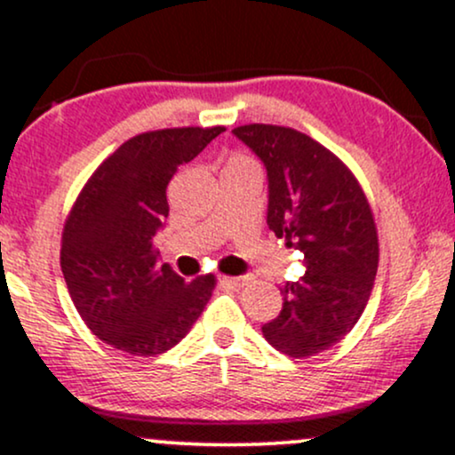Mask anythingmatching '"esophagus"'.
Wrapping results in <instances>:
<instances>
[{
    "label": "esophagus",
    "instance_id": "obj_1",
    "mask_svg": "<svg viewBox=\"0 0 455 455\" xmlns=\"http://www.w3.org/2000/svg\"><path fill=\"white\" fill-rule=\"evenodd\" d=\"M242 283L243 278L239 276H220V284H224V287H239Z\"/></svg>",
    "mask_w": 455,
    "mask_h": 455
}]
</instances>
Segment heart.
<instances>
[{
	"label": "heart",
	"mask_w": 455,
	"mask_h": 455,
	"mask_svg": "<svg viewBox=\"0 0 455 455\" xmlns=\"http://www.w3.org/2000/svg\"><path fill=\"white\" fill-rule=\"evenodd\" d=\"M235 164H254L251 157H246V155H233L231 159H228V166H235Z\"/></svg>",
	"instance_id": "obj_1"
}]
</instances>
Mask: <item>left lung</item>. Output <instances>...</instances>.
<instances>
[{
	"label": "left lung",
	"instance_id": "left-lung-1",
	"mask_svg": "<svg viewBox=\"0 0 455 455\" xmlns=\"http://www.w3.org/2000/svg\"><path fill=\"white\" fill-rule=\"evenodd\" d=\"M233 133L267 171V227L304 254L307 272L284 283L283 311L263 337L291 358L315 356L352 331L378 272V233L356 177L307 133L243 124Z\"/></svg>",
	"mask_w": 455,
	"mask_h": 455
}]
</instances>
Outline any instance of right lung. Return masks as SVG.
<instances>
[{"label": "right lung", "instance_id": "add662e5", "mask_svg": "<svg viewBox=\"0 0 455 455\" xmlns=\"http://www.w3.org/2000/svg\"><path fill=\"white\" fill-rule=\"evenodd\" d=\"M224 127L140 133L84 186L62 233L64 281L86 326L108 346L155 356L181 341L212 298V274L186 283L159 266L153 239L168 218L166 188Z\"/></svg>", "mask_w": 455, "mask_h": 455}]
</instances>
